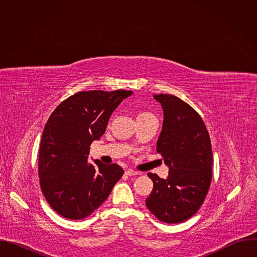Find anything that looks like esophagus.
Segmentation results:
<instances>
[{"label": "esophagus", "instance_id": "1", "mask_svg": "<svg viewBox=\"0 0 257 257\" xmlns=\"http://www.w3.org/2000/svg\"><path fill=\"white\" fill-rule=\"evenodd\" d=\"M125 174H126V175H128V176H135V175H138V172H136V171H133V170L129 169V170L125 171Z\"/></svg>", "mask_w": 257, "mask_h": 257}]
</instances>
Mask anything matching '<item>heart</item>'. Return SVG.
<instances>
[{"mask_svg":"<svg viewBox=\"0 0 257 257\" xmlns=\"http://www.w3.org/2000/svg\"><path fill=\"white\" fill-rule=\"evenodd\" d=\"M145 118H155V117H154L153 114H151L150 112H146V111H138V112H137L136 120L145 119Z\"/></svg>","mask_w":257,"mask_h":257,"instance_id":"heart-1","label":"heart"}]
</instances>
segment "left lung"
Returning <instances> with one entry per match:
<instances>
[{
    "instance_id": "obj_1",
    "label": "left lung",
    "mask_w": 257,
    "mask_h": 257,
    "mask_svg": "<svg viewBox=\"0 0 257 257\" xmlns=\"http://www.w3.org/2000/svg\"><path fill=\"white\" fill-rule=\"evenodd\" d=\"M162 105L164 122L157 152L169 168L167 179L149 173L154 182L145 204L161 222L177 224L197 212L211 182L212 152L200 116L171 94H154Z\"/></svg>"
}]
</instances>
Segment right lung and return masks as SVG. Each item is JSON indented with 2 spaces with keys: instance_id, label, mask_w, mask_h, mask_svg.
Wrapping results in <instances>:
<instances>
[{
  "instance_id": "right-lung-1",
  "label": "right lung",
  "mask_w": 257,
  "mask_h": 257,
  "mask_svg": "<svg viewBox=\"0 0 257 257\" xmlns=\"http://www.w3.org/2000/svg\"><path fill=\"white\" fill-rule=\"evenodd\" d=\"M133 92L80 91L62 101L42 136L39 175L51 207L69 219L89 216L124 174L117 164L87 162L90 144L105 132L112 113Z\"/></svg>"
}]
</instances>
